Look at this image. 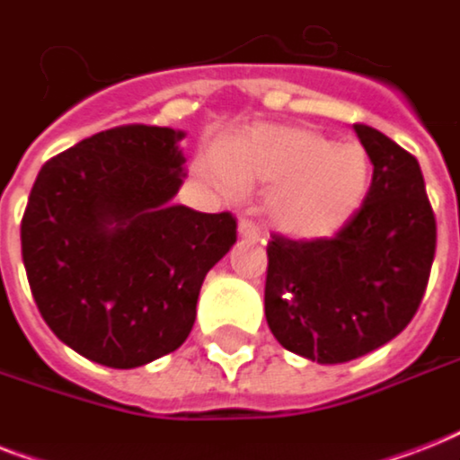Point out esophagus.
Here are the masks:
<instances>
[{
    "instance_id": "obj_1",
    "label": "esophagus",
    "mask_w": 460,
    "mask_h": 460,
    "mask_svg": "<svg viewBox=\"0 0 460 460\" xmlns=\"http://www.w3.org/2000/svg\"><path fill=\"white\" fill-rule=\"evenodd\" d=\"M238 236L245 238V241H260V238H262V231H260L252 222H248V219H241V222H238Z\"/></svg>"
}]
</instances>
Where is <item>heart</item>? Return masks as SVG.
<instances>
[{
	"label": "heart",
	"mask_w": 460,
	"mask_h": 460,
	"mask_svg": "<svg viewBox=\"0 0 460 460\" xmlns=\"http://www.w3.org/2000/svg\"><path fill=\"white\" fill-rule=\"evenodd\" d=\"M208 176L226 190L267 183V215L296 238L334 236L370 190V157L358 143H332L298 124H255L217 147Z\"/></svg>",
	"instance_id": "obj_1"
}]
</instances>
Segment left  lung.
I'll return each instance as SVG.
<instances>
[{
    "mask_svg": "<svg viewBox=\"0 0 460 460\" xmlns=\"http://www.w3.org/2000/svg\"><path fill=\"white\" fill-rule=\"evenodd\" d=\"M353 131L372 162L363 208L334 238L267 245L265 317L287 350L349 363L399 336L420 305L437 224L418 159L370 126Z\"/></svg>",
    "mask_w": 460,
    "mask_h": 460,
    "instance_id": "1",
    "label": "left lung"
}]
</instances>
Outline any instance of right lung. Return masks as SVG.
I'll list each match as a JSON object with an SVG mask.
<instances>
[{
  "mask_svg": "<svg viewBox=\"0 0 460 460\" xmlns=\"http://www.w3.org/2000/svg\"><path fill=\"white\" fill-rule=\"evenodd\" d=\"M183 131L119 126L40 169L21 222L32 298L59 341L131 370L186 341L205 274L236 243L229 212L173 205Z\"/></svg>",
  "mask_w": 460,
  "mask_h": 460,
  "instance_id": "obj_1",
  "label": "right lung"
}]
</instances>
